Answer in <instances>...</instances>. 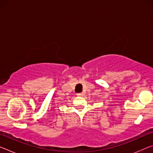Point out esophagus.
I'll return each mask as SVG.
<instances>
[{"label": "esophagus", "instance_id": "esophagus-1", "mask_svg": "<svg viewBox=\"0 0 153 153\" xmlns=\"http://www.w3.org/2000/svg\"><path fill=\"white\" fill-rule=\"evenodd\" d=\"M84 95V94L83 92H80V93H77V97H83V96Z\"/></svg>", "mask_w": 153, "mask_h": 153}]
</instances>
